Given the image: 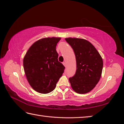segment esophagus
<instances>
[{
  "label": "esophagus",
  "mask_w": 124,
  "mask_h": 124,
  "mask_svg": "<svg viewBox=\"0 0 124 124\" xmlns=\"http://www.w3.org/2000/svg\"><path fill=\"white\" fill-rule=\"evenodd\" d=\"M62 64H63V65H64L65 67H66V62H63Z\"/></svg>",
  "instance_id": "obj_1"
}]
</instances>
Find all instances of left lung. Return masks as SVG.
<instances>
[{"mask_svg": "<svg viewBox=\"0 0 124 124\" xmlns=\"http://www.w3.org/2000/svg\"><path fill=\"white\" fill-rule=\"evenodd\" d=\"M75 54L76 70L69 78L74 91L84 94L91 91L99 81L103 68V60L97 49L89 41L78 38H66Z\"/></svg>", "mask_w": 124, "mask_h": 124, "instance_id": "8db88e82", "label": "left lung"}]
</instances>
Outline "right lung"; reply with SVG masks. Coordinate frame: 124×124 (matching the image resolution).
<instances>
[{
    "mask_svg": "<svg viewBox=\"0 0 124 124\" xmlns=\"http://www.w3.org/2000/svg\"><path fill=\"white\" fill-rule=\"evenodd\" d=\"M60 38L39 40L29 48L23 59V67L27 81L37 92L50 93L64 71L65 67L58 62L56 46Z\"/></svg>",
    "mask_w": 124,
    "mask_h": 124,
    "instance_id": "add662e5",
    "label": "right lung"
}]
</instances>
